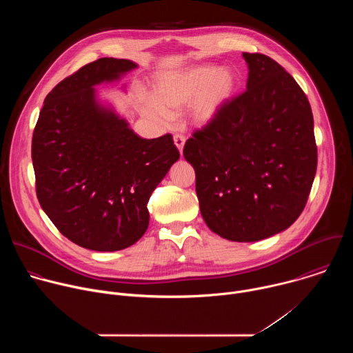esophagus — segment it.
Listing matches in <instances>:
<instances>
[{
	"instance_id": "1",
	"label": "esophagus",
	"mask_w": 353,
	"mask_h": 353,
	"mask_svg": "<svg viewBox=\"0 0 353 353\" xmlns=\"http://www.w3.org/2000/svg\"><path fill=\"white\" fill-rule=\"evenodd\" d=\"M173 141H174V145H176L177 149H179V152L183 154V148H184V143H185V138H184L183 135L176 134V135L173 137Z\"/></svg>"
}]
</instances>
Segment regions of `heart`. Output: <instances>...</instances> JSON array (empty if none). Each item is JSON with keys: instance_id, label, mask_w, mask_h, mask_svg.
<instances>
[{"instance_id": "b5f03b06", "label": "heart", "mask_w": 353, "mask_h": 353, "mask_svg": "<svg viewBox=\"0 0 353 353\" xmlns=\"http://www.w3.org/2000/svg\"><path fill=\"white\" fill-rule=\"evenodd\" d=\"M239 86L237 74L212 64L163 74L152 94L139 96L142 114L159 127L173 121V113L185 106L187 121L196 128L211 125L230 103Z\"/></svg>"}]
</instances>
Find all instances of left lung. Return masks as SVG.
I'll list each match as a JSON object with an SVG mask.
<instances>
[{
    "label": "left lung",
    "mask_w": 353,
    "mask_h": 353,
    "mask_svg": "<svg viewBox=\"0 0 353 353\" xmlns=\"http://www.w3.org/2000/svg\"><path fill=\"white\" fill-rule=\"evenodd\" d=\"M245 92L184 145L195 170L199 211L230 241H257L288 229L305 210L317 170L309 100L276 61L243 53Z\"/></svg>",
    "instance_id": "left-lung-1"
}]
</instances>
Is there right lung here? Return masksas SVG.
I'll return each instance as SVG.
<instances>
[{
	"label": "right lung",
	"instance_id": "add662e5",
	"mask_svg": "<svg viewBox=\"0 0 353 353\" xmlns=\"http://www.w3.org/2000/svg\"><path fill=\"white\" fill-rule=\"evenodd\" d=\"M135 68L113 57L82 67L46 96L34 127L40 207L67 239L88 250L137 243L149 225L150 194L180 158L170 134L141 138L99 97L97 85L119 82Z\"/></svg>",
	"mask_w": 353,
	"mask_h": 353
}]
</instances>
